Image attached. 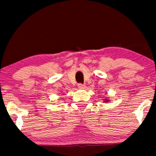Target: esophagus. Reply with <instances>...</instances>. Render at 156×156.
I'll use <instances>...</instances> for the list:
<instances>
[{"instance_id": "obj_1", "label": "esophagus", "mask_w": 156, "mask_h": 156, "mask_svg": "<svg viewBox=\"0 0 156 156\" xmlns=\"http://www.w3.org/2000/svg\"><path fill=\"white\" fill-rule=\"evenodd\" d=\"M78 88H80V89H84V84H82V83H78Z\"/></svg>"}]
</instances>
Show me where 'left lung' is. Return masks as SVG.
<instances>
[{
    "mask_svg": "<svg viewBox=\"0 0 156 156\" xmlns=\"http://www.w3.org/2000/svg\"><path fill=\"white\" fill-rule=\"evenodd\" d=\"M107 101H108V100H105V102H107Z\"/></svg>",
    "mask_w": 156,
    "mask_h": 156,
    "instance_id": "1",
    "label": "left lung"
}]
</instances>
